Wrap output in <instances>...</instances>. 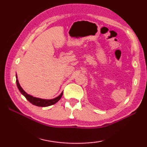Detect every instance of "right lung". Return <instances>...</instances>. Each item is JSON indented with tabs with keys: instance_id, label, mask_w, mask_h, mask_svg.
Masks as SVG:
<instances>
[{
	"instance_id": "1",
	"label": "right lung",
	"mask_w": 147,
	"mask_h": 147,
	"mask_svg": "<svg viewBox=\"0 0 147 147\" xmlns=\"http://www.w3.org/2000/svg\"><path fill=\"white\" fill-rule=\"evenodd\" d=\"M16 78H17L16 79L17 86V88H18L19 91L21 92V94L25 96V98L27 99V100H28L31 104H33V105L39 106V107H47V106L53 105V104H56L57 102H58L59 100V99H60L62 96V94H63V92H62V93L59 94L58 96H57V97L53 99H43L40 98L34 97V96L30 95V94H28V93H26V92L23 90V89L21 88L19 83L18 80H17V74H16Z\"/></svg>"
}]
</instances>
